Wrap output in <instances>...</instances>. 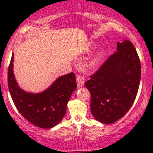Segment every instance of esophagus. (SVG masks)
<instances>
[{"instance_id":"esophagus-1","label":"esophagus","mask_w":153,"mask_h":153,"mask_svg":"<svg viewBox=\"0 0 153 153\" xmlns=\"http://www.w3.org/2000/svg\"><path fill=\"white\" fill-rule=\"evenodd\" d=\"M76 82H77V85H78L79 87H81L84 85V78L81 76V75H78L76 76Z\"/></svg>"}]
</instances>
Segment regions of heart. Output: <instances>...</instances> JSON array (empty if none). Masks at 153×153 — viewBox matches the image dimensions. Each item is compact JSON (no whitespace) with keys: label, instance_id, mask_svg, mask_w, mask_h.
<instances>
[{"label":"heart","instance_id":"1","mask_svg":"<svg viewBox=\"0 0 153 153\" xmlns=\"http://www.w3.org/2000/svg\"><path fill=\"white\" fill-rule=\"evenodd\" d=\"M102 56H103V52H100V53H97L93 59H92L91 62V66L94 67L99 63L100 60H101Z\"/></svg>","mask_w":153,"mask_h":153}]
</instances>
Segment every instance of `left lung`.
<instances>
[{"instance_id": "8db88e82", "label": "left lung", "mask_w": 153, "mask_h": 153, "mask_svg": "<svg viewBox=\"0 0 153 153\" xmlns=\"http://www.w3.org/2000/svg\"><path fill=\"white\" fill-rule=\"evenodd\" d=\"M140 80L141 62L135 47L126 39L118 42L117 51L85 82L94 118L104 124L123 118L134 102Z\"/></svg>"}]
</instances>
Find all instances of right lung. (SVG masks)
<instances>
[{
	"label": "right lung",
	"instance_id": "add662e5",
	"mask_svg": "<svg viewBox=\"0 0 153 153\" xmlns=\"http://www.w3.org/2000/svg\"><path fill=\"white\" fill-rule=\"evenodd\" d=\"M14 53L8 68L7 83L14 105L27 120L44 129L51 128L60 122L66 113L67 104L76 88L74 73L58 77L39 93L24 91L19 86L13 72Z\"/></svg>",
	"mask_w": 153,
	"mask_h": 153
}]
</instances>
